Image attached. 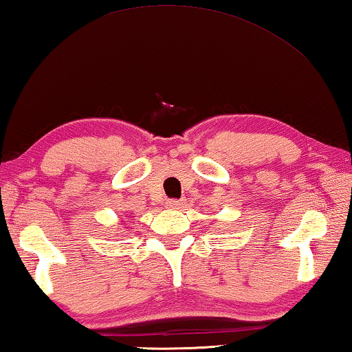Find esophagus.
Returning <instances> with one entry per match:
<instances>
[{"mask_svg": "<svg viewBox=\"0 0 352 352\" xmlns=\"http://www.w3.org/2000/svg\"><path fill=\"white\" fill-rule=\"evenodd\" d=\"M183 204H185L183 199H170L169 201V206L172 207V209H182Z\"/></svg>", "mask_w": 352, "mask_h": 352, "instance_id": "esophagus-1", "label": "esophagus"}]
</instances>
